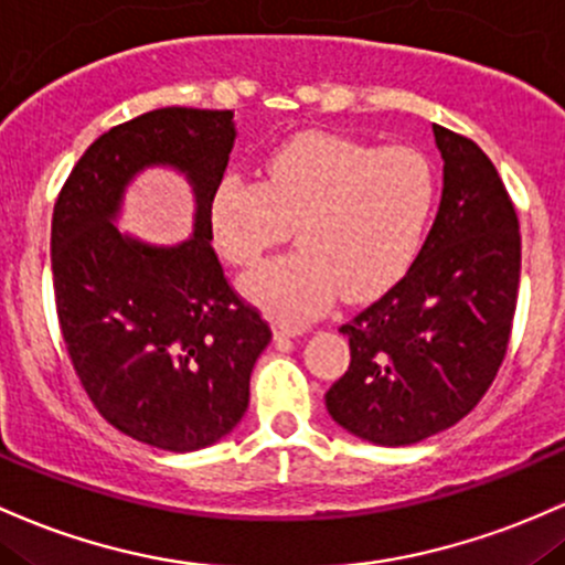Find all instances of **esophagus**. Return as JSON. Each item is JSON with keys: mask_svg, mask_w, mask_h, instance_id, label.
I'll return each instance as SVG.
<instances>
[{"mask_svg": "<svg viewBox=\"0 0 565 565\" xmlns=\"http://www.w3.org/2000/svg\"><path fill=\"white\" fill-rule=\"evenodd\" d=\"M306 332V327H297V324H284V321H273V334H276V340H289V338H297V334Z\"/></svg>", "mask_w": 565, "mask_h": 565, "instance_id": "esophagus-1", "label": "esophagus"}]
</instances>
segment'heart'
<instances>
[{
	"label": "heart",
	"mask_w": 565,
	"mask_h": 565,
	"mask_svg": "<svg viewBox=\"0 0 565 565\" xmlns=\"http://www.w3.org/2000/svg\"><path fill=\"white\" fill-rule=\"evenodd\" d=\"M437 203V173L415 147H373L306 131L265 154L263 179L227 173L212 192L216 249L254 268L289 238L300 249L263 265L246 295L284 324L381 295L411 268Z\"/></svg>",
	"instance_id": "b5f03b06"
}]
</instances>
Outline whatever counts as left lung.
Masks as SVG:
<instances>
[{
    "label": "left lung",
    "instance_id": "obj_1",
    "mask_svg": "<svg viewBox=\"0 0 565 565\" xmlns=\"http://www.w3.org/2000/svg\"><path fill=\"white\" fill-rule=\"evenodd\" d=\"M443 201L411 270L356 313L351 364L327 392L343 429L413 445L450 429L491 388L510 345L520 225L499 171L467 136L434 126Z\"/></svg>",
    "mask_w": 565,
    "mask_h": 565
}]
</instances>
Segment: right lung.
<instances>
[{"mask_svg":"<svg viewBox=\"0 0 565 565\" xmlns=\"http://www.w3.org/2000/svg\"><path fill=\"white\" fill-rule=\"evenodd\" d=\"M235 141L231 109L166 107L98 136L53 206L51 263L61 334L104 420L152 448L188 454L225 437L249 407L270 327L225 278L209 201ZM189 173L196 235L147 247L110 225L145 164Z\"/></svg>","mask_w":565,"mask_h":565,"instance_id":"1","label":"right lung"}]
</instances>
